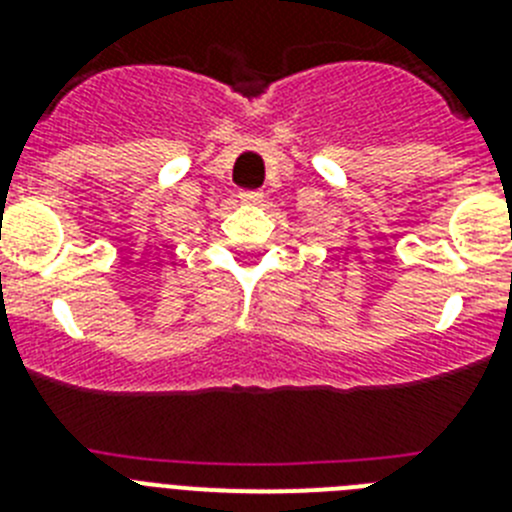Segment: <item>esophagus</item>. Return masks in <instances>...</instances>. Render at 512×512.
<instances>
[{
	"mask_svg": "<svg viewBox=\"0 0 512 512\" xmlns=\"http://www.w3.org/2000/svg\"><path fill=\"white\" fill-rule=\"evenodd\" d=\"M238 200L243 205H261L264 202V192L261 189H243V192H238Z\"/></svg>",
	"mask_w": 512,
	"mask_h": 512,
	"instance_id": "esophagus-1",
	"label": "esophagus"
}]
</instances>
